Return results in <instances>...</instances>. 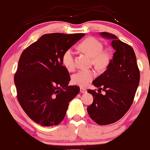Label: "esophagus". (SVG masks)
Returning a JSON list of instances; mask_svg holds the SVG:
<instances>
[{"label":"esophagus","instance_id":"34e87169","mask_svg":"<svg viewBox=\"0 0 150 150\" xmlns=\"http://www.w3.org/2000/svg\"><path fill=\"white\" fill-rule=\"evenodd\" d=\"M80 92L81 93H86L87 92V89L83 87H80Z\"/></svg>","mask_w":150,"mask_h":150}]
</instances>
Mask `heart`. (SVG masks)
<instances>
[{"mask_svg":"<svg viewBox=\"0 0 150 150\" xmlns=\"http://www.w3.org/2000/svg\"><path fill=\"white\" fill-rule=\"evenodd\" d=\"M80 48L92 57V62L98 68L104 70L107 68L111 61V56L107 51H102L103 44L94 37H88L80 44ZM62 63L68 70L75 67L74 52L72 49L65 50L62 55ZM95 77V72L92 70H81L72 76V82L80 87H86Z\"/></svg>","mask_w":150,"mask_h":150,"instance_id":"1","label":"heart"}]
</instances>
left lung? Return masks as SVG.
I'll list each match as a JSON object with an SVG mask.
<instances>
[{
  "mask_svg": "<svg viewBox=\"0 0 150 150\" xmlns=\"http://www.w3.org/2000/svg\"><path fill=\"white\" fill-rule=\"evenodd\" d=\"M99 34L111 39L115 53L106 71L92 82L99 88V93L92 89L87 91L94 98L87 110L97 124L108 125L120 119L131 106L140 82V71L131 46L113 34ZM101 90L105 91V95L101 94Z\"/></svg>",
  "mask_w": 150,
  "mask_h": 150,
  "instance_id": "left-lung-1",
  "label": "left lung"
}]
</instances>
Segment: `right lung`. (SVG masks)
<instances>
[{
  "label": "right lung",
  "mask_w": 150,
  "mask_h": 150,
  "mask_svg": "<svg viewBox=\"0 0 150 150\" xmlns=\"http://www.w3.org/2000/svg\"><path fill=\"white\" fill-rule=\"evenodd\" d=\"M84 36L44 34L22 53L14 77L18 99L27 116L38 124H59L69 102L80 92L78 86L68 85L70 77L62 63V55Z\"/></svg>",
  "instance_id": "obj_1"
}]
</instances>
